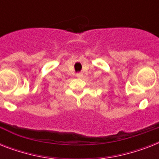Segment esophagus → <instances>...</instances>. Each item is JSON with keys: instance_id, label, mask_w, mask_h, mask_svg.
<instances>
[{"instance_id": "34e87169", "label": "esophagus", "mask_w": 159, "mask_h": 159, "mask_svg": "<svg viewBox=\"0 0 159 159\" xmlns=\"http://www.w3.org/2000/svg\"><path fill=\"white\" fill-rule=\"evenodd\" d=\"M77 77H79V78H82L83 77V74H82V72H79V73H77Z\"/></svg>"}]
</instances>
